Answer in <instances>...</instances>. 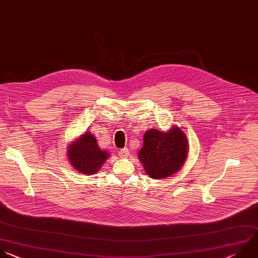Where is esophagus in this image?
<instances>
[{
	"label": "esophagus",
	"mask_w": 258,
	"mask_h": 258,
	"mask_svg": "<svg viewBox=\"0 0 258 258\" xmlns=\"http://www.w3.org/2000/svg\"><path fill=\"white\" fill-rule=\"evenodd\" d=\"M118 155H119L121 158H125V157H127V156L130 155V151H128L127 148H123V149L119 150Z\"/></svg>",
	"instance_id": "34e87169"
}]
</instances>
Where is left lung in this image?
I'll return each instance as SVG.
<instances>
[{
  "mask_svg": "<svg viewBox=\"0 0 258 258\" xmlns=\"http://www.w3.org/2000/svg\"><path fill=\"white\" fill-rule=\"evenodd\" d=\"M188 156L185 133L177 125L161 132L151 128L144 135V145L138 153L145 172L153 179H165L177 173Z\"/></svg>",
  "mask_w": 258,
  "mask_h": 258,
  "instance_id": "left-lung-1",
  "label": "left lung"
}]
</instances>
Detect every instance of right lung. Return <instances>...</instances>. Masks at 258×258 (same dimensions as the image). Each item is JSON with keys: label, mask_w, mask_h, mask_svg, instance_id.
<instances>
[{"label": "right lung", "mask_w": 258, "mask_h": 258, "mask_svg": "<svg viewBox=\"0 0 258 258\" xmlns=\"http://www.w3.org/2000/svg\"><path fill=\"white\" fill-rule=\"evenodd\" d=\"M67 156L72 167L79 173L92 175L98 172L110 154L101 150L94 135L86 131L69 144Z\"/></svg>", "instance_id": "obj_1"}]
</instances>
